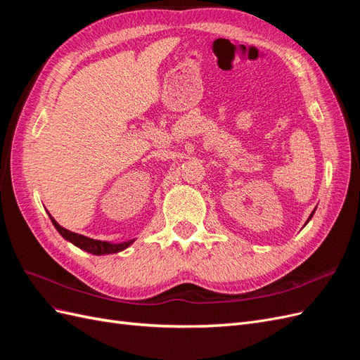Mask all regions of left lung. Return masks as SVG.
Segmentation results:
<instances>
[{"instance_id":"obj_1","label":"left lung","mask_w":360,"mask_h":360,"mask_svg":"<svg viewBox=\"0 0 360 360\" xmlns=\"http://www.w3.org/2000/svg\"><path fill=\"white\" fill-rule=\"evenodd\" d=\"M312 214H314V212H312V213H311V216H309V219H311V217H312ZM309 219H308V221H309Z\"/></svg>"}]
</instances>
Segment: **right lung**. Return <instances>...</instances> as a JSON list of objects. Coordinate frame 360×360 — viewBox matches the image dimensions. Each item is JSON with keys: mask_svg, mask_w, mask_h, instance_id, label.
<instances>
[{"mask_svg": "<svg viewBox=\"0 0 360 360\" xmlns=\"http://www.w3.org/2000/svg\"><path fill=\"white\" fill-rule=\"evenodd\" d=\"M51 221L53 224V226L57 228V231L66 238V240H69L70 243H73L75 246H78L84 250H86V252H90L93 255H103V254H114V252H120V250L126 249L130 243H132L134 240H127L124 243H108V242H101V240H94V238H90V237H85L82 234H76V233H72L69 230H66V228H63L61 225L57 224V221L53 219V217L49 214Z\"/></svg>", "mask_w": 360, "mask_h": 360, "instance_id": "right-lung-1", "label": "right lung"}]
</instances>
